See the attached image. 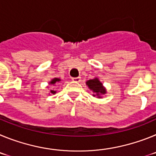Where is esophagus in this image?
I'll return each mask as SVG.
<instances>
[{"label": "esophagus", "mask_w": 156, "mask_h": 156, "mask_svg": "<svg viewBox=\"0 0 156 156\" xmlns=\"http://www.w3.org/2000/svg\"><path fill=\"white\" fill-rule=\"evenodd\" d=\"M72 80L73 81V82L79 83L81 80H80V77H73V78H72Z\"/></svg>", "instance_id": "34e87169"}]
</instances>
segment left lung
<instances>
[{
  "instance_id": "1",
  "label": "left lung",
  "mask_w": 156,
  "mask_h": 156,
  "mask_svg": "<svg viewBox=\"0 0 156 156\" xmlns=\"http://www.w3.org/2000/svg\"><path fill=\"white\" fill-rule=\"evenodd\" d=\"M87 86L94 93V97H97L98 98H102V95L107 93L106 88L103 86L102 83L99 80L98 77H94V79L89 80L86 82Z\"/></svg>"
}]
</instances>
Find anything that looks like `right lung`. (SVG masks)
Masks as SVG:
<instances>
[{"instance_id":"right-lung-1","label":"right lung","mask_w":156,"mask_h":156,"mask_svg":"<svg viewBox=\"0 0 156 156\" xmlns=\"http://www.w3.org/2000/svg\"><path fill=\"white\" fill-rule=\"evenodd\" d=\"M60 81H61V79H59V78H53V79H52L49 82V84L55 86V83H59ZM56 94V90H50V94Z\"/></svg>"}]
</instances>
